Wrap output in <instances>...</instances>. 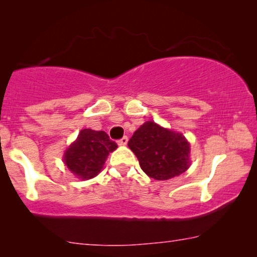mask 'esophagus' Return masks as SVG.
<instances>
[{"label": "esophagus", "mask_w": 257, "mask_h": 257, "mask_svg": "<svg viewBox=\"0 0 257 257\" xmlns=\"http://www.w3.org/2000/svg\"><path fill=\"white\" fill-rule=\"evenodd\" d=\"M127 142H128L127 137H122L121 139L118 140V145H119V146H125L126 144H127Z\"/></svg>", "instance_id": "34e87169"}]
</instances>
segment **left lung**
Masks as SVG:
<instances>
[{"mask_svg":"<svg viewBox=\"0 0 257 257\" xmlns=\"http://www.w3.org/2000/svg\"><path fill=\"white\" fill-rule=\"evenodd\" d=\"M128 147L138 158L140 167L150 178L168 180L189 167V143L181 133L165 128L150 120L144 122Z\"/></svg>","mask_w":257,"mask_h":257,"instance_id":"obj_1","label":"left lung"}]
</instances>
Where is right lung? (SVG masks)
<instances>
[{"label": "right lung", "instance_id": "right-lung-1", "mask_svg": "<svg viewBox=\"0 0 257 257\" xmlns=\"http://www.w3.org/2000/svg\"><path fill=\"white\" fill-rule=\"evenodd\" d=\"M104 131L84 128L77 139L66 149L63 160L80 180H89L98 175L103 168L108 153L117 149Z\"/></svg>", "mask_w": 257, "mask_h": 257}]
</instances>
